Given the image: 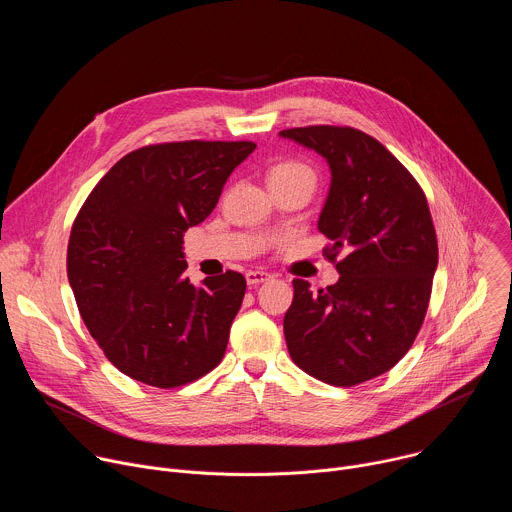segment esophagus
Here are the masks:
<instances>
[{
  "instance_id": "34e87169",
  "label": "esophagus",
  "mask_w": 512,
  "mask_h": 512,
  "mask_svg": "<svg viewBox=\"0 0 512 512\" xmlns=\"http://www.w3.org/2000/svg\"><path fill=\"white\" fill-rule=\"evenodd\" d=\"M245 279L249 285H259V283H265L271 279V273L267 271H261V269H253V271H247L245 273Z\"/></svg>"
}]
</instances>
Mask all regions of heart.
Returning <instances> with one entry per match:
<instances>
[{
    "instance_id": "1",
    "label": "heart",
    "mask_w": 512,
    "mask_h": 512,
    "mask_svg": "<svg viewBox=\"0 0 512 512\" xmlns=\"http://www.w3.org/2000/svg\"><path fill=\"white\" fill-rule=\"evenodd\" d=\"M314 172L302 162H283L269 170V182H300L314 188Z\"/></svg>"
}]
</instances>
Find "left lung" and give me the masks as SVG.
Wrapping results in <instances>:
<instances>
[{"mask_svg": "<svg viewBox=\"0 0 512 512\" xmlns=\"http://www.w3.org/2000/svg\"><path fill=\"white\" fill-rule=\"evenodd\" d=\"M322 156L330 188L318 231L330 239L340 273L312 294L294 279L283 318L289 356L308 375L336 387L375 379L411 348L431 294L437 239L423 190L375 137L352 127L279 131Z\"/></svg>", "mask_w": 512, "mask_h": 512, "instance_id": "left-lung-1", "label": "left lung"}]
</instances>
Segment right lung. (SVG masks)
Here are the masks:
<instances>
[{"mask_svg": "<svg viewBox=\"0 0 512 512\" xmlns=\"http://www.w3.org/2000/svg\"><path fill=\"white\" fill-rule=\"evenodd\" d=\"M251 141H178L121 158L70 231L66 271L91 336L145 385L180 387L221 362L247 281L237 271L194 285L184 233L214 210Z\"/></svg>", "mask_w": 512, "mask_h": 512, "instance_id": "right-lung-1", "label": "right lung"}]
</instances>
